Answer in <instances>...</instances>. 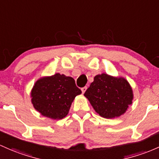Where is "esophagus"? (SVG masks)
<instances>
[{
	"label": "esophagus",
	"mask_w": 159,
	"mask_h": 159,
	"mask_svg": "<svg viewBox=\"0 0 159 159\" xmlns=\"http://www.w3.org/2000/svg\"><path fill=\"white\" fill-rule=\"evenodd\" d=\"M87 88H88L87 87H84V88H81V91H82V93H84V92L86 91Z\"/></svg>",
	"instance_id": "obj_1"
}]
</instances>
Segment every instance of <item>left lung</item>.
Instances as JSON below:
<instances>
[{
    "instance_id": "8db88e82",
    "label": "left lung",
    "mask_w": 159,
    "mask_h": 159,
    "mask_svg": "<svg viewBox=\"0 0 159 159\" xmlns=\"http://www.w3.org/2000/svg\"><path fill=\"white\" fill-rule=\"evenodd\" d=\"M84 95L94 110L105 118L121 116L132 104L134 98L132 88L126 79L105 73L94 77Z\"/></svg>"
}]
</instances>
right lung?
<instances>
[{"label": "right lung", "instance_id": "add662e5", "mask_svg": "<svg viewBox=\"0 0 159 159\" xmlns=\"http://www.w3.org/2000/svg\"><path fill=\"white\" fill-rule=\"evenodd\" d=\"M81 93L71 77L57 73L36 81L31 92V102L42 116L62 119L69 113L75 97Z\"/></svg>", "mask_w": 159, "mask_h": 159}]
</instances>
